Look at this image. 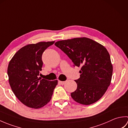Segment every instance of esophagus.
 <instances>
[{
    "label": "esophagus",
    "mask_w": 128,
    "mask_h": 128,
    "mask_svg": "<svg viewBox=\"0 0 128 128\" xmlns=\"http://www.w3.org/2000/svg\"><path fill=\"white\" fill-rule=\"evenodd\" d=\"M66 82V81H59V84H60V85H64V84Z\"/></svg>",
    "instance_id": "esophagus-1"
}]
</instances>
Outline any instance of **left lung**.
Segmentation results:
<instances>
[{
	"label": "left lung",
	"mask_w": 128,
	"mask_h": 128,
	"mask_svg": "<svg viewBox=\"0 0 128 128\" xmlns=\"http://www.w3.org/2000/svg\"><path fill=\"white\" fill-rule=\"evenodd\" d=\"M55 45L69 56L74 66L81 67L80 77L75 80L77 89L71 93L72 99L84 105L98 100L112 80L113 66L107 49L86 37L59 40Z\"/></svg>",
	"instance_id": "left-lung-1"
}]
</instances>
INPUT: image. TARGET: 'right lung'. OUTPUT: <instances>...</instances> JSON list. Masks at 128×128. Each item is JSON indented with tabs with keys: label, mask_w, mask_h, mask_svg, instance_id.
Segmentation results:
<instances>
[{
	"label": "right lung",
	"mask_w": 128,
	"mask_h": 128,
	"mask_svg": "<svg viewBox=\"0 0 128 128\" xmlns=\"http://www.w3.org/2000/svg\"><path fill=\"white\" fill-rule=\"evenodd\" d=\"M55 41L40 42L20 49L8 65V75L11 88L21 102L38 109L50 101L58 80L48 81L38 78L42 70V56Z\"/></svg>",
	"instance_id": "add662e5"
}]
</instances>
